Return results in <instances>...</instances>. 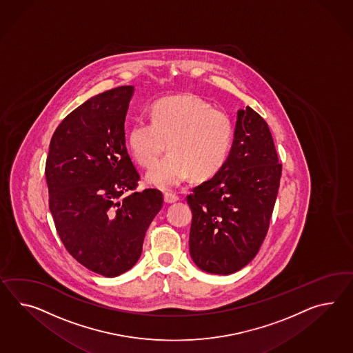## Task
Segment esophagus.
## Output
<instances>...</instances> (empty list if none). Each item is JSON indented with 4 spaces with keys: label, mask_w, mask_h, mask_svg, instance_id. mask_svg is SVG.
<instances>
[{
    "label": "esophagus",
    "mask_w": 353,
    "mask_h": 353,
    "mask_svg": "<svg viewBox=\"0 0 353 353\" xmlns=\"http://www.w3.org/2000/svg\"><path fill=\"white\" fill-rule=\"evenodd\" d=\"M163 198L167 204H172V203H176L179 200V196L173 192H164Z\"/></svg>",
    "instance_id": "obj_1"
}]
</instances>
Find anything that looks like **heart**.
Here are the masks:
<instances>
[{
    "label": "heart",
    "mask_w": 353,
    "mask_h": 353,
    "mask_svg": "<svg viewBox=\"0 0 353 353\" xmlns=\"http://www.w3.org/2000/svg\"><path fill=\"white\" fill-rule=\"evenodd\" d=\"M233 122L221 110L191 93L171 95L152 107V122L137 121L128 144L135 161L153 167L168 146L170 154L146 174V182L161 190L180 186L190 174L199 180L219 172L228 159Z\"/></svg>",
    "instance_id": "heart-1"
}]
</instances>
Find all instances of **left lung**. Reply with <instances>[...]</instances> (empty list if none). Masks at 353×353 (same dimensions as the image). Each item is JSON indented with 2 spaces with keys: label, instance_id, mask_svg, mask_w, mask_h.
Masks as SVG:
<instances>
[{
  "label": "left lung",
  "instance_id": "8db88e82",
  "mask_svg": "<svg viewBox=\"0 0 353 353\" xmlns=\"http://www.w3.org/2000/svg\"><path fill=\"white\" fill-rule=\"evenodd\" d=\"M282 164L270 130L252 108L237 111L227 162L192 189L190 255L201 270L232 274L246 267L267 236Z\"/></svg>",
  "mask_w": 353,
  "mask_h": 353
}]
</instances>
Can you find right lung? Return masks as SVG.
<instances>
[{
	"label": "right lung",
	"instance_id": "right-lung-1",
	"mask_svg": "<svg viewBox=\"0 0 353 353\" xmlns=\"http://www.w3.org/2000/svg\"><path fill=\"white\" fill-rule=\"evenodd\" d=\"M134 86L92 97L54 131L46 162L50 210L70 255L97 274L117 276L137 264L146 230L162 209L159 190L140 180L125 143Z\"/></svg>",
	"mask_w": 353,
	"mask_h": 353
}]
</instances>
